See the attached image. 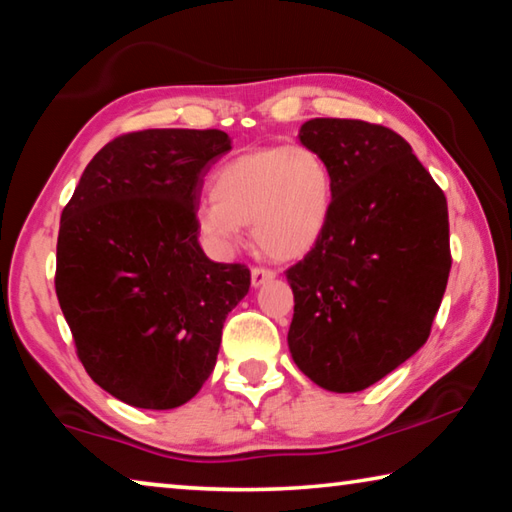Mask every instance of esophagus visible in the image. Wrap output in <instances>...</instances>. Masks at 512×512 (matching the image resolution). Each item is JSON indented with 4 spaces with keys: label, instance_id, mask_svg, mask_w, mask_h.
<instances>
[{
    "label": "esophagus",
    "instance_id": "1",
    "mask_svg": "<svg viewBox=\"0 0 512 512\" xmlns=\"http://www.w3.org/2000/svg\"><path fill=\"white\" fill-rule=\"evenodd\" d=\"M275 271L273 268H266V266H253V271H250V280H253V287H259V284H264L266 280H273Z\"/></svg>",
    "mask_w": 512,
    "mask_h": 512
}]
</instances>
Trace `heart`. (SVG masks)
Masks as SVG:
<instances>
[{
    "label": "heart",
    "instance_id": "obj_1",
    "mask_svg": "<svg viewBox=\"0 0 512 512\" xmlns=\"http://www.w3.org/2000/svg\"><path fill=\"white\" fill-rule=\"evenodd\" d=\"M212 198L196 212L198 228L230 253L241 225L266 255H305L323 235L334 205V176L311 146H259L225 162L212 180Z\"/></svg>",
    "mask_w": 512,
    "mask_h": 512
}]
</instances>
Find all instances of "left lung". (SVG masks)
I'll use <instances>...</instances> for the list:
<instances>
[{
    "mask_svg": "<svg viewBox=\"0 0 512 512\" xmlns=\"http://www.w3.org/2000/svg\"><path fill=\"white\" fill-rule=\"evenodd\" d=\"M300 142L327 160L334 205L323 235L287 268L289 350L314 384L363 391L427 343L447 287V198L391 128L316 117Z\"/></svg>",
    "mask_w": 512,
    "mask_h": 512,
    "instance_id": "left-lung-1",
    "label": "left lung"
}]
</instances>
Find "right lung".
Returning <instances> with one entry per match:
<instances>
[{"mask_svg": "<svg viewBox=\"0 0 512 512\" xmlns=\"http://www.w3.org/2000/svg\"><path fill=\"white\" fill-rule=\"evenodd\" d=\"M228 133L149 128L115 137L60 214L56 296L92 381L140 409H176L212 375L246 264L198 244L203 176Z\"/></svg>", "mask_w": 512, "mask_h": 512, "instance_id": "obj_1", "label": "right lung"}]
</instances>
